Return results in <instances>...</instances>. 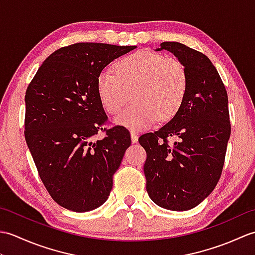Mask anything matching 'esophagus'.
Returning a JSON list of instances; mask_svg holds the SVG:
<instances>
[{
    "label": "esophagus",
    "instance_id": "1",
    "mask_svg": "<svg viewBox=\"0 0 255 255\" xmlns=\"http://www.w3.org/2000/svg\"><path fill=\"white\" fill-rule=\"evenodd\" d=\"M130 137H131V142L132 143H136L138 141V134L134 131L130 132Z\"/></svg>",
    "mask_w": 255,
    "mask_h": 255
}]
</instances>
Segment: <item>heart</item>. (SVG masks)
Instances as JSON below:
<instances>
[{
    "instance_id": "heart-1",
    "label": "heart",
    "mask_w": 255,
    "mask_h": 255,
    "mask_svg": "<svg viewBox=\"0 0 255 255\" xmlns=\"http://www.w3.org/2000/svg\"><path fill=\"white\" fill-rule=\"evenodd\" d=\"M116 74L102 71L97 77V94L104 110L115 115V123L131 130H144L156 119L170 121L180 110L187 91V71L175 58L161 53L137 51L115 63Z\"/></svg>"
}]
</instances>
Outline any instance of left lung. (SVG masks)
<instances>
[{
  "label": "left lung",
  "instance_id": "8db88e82",
  "mask_svg": "<svg viewBox=\"0 0 255 255\" xmlns=\"http://www.w3.org/2000/svg\"><path fill=\"white\" fill-rule=\"evenodd\" d=\"M187 71L180 110L154 132L139 138L147 152L143 171L149 197L162 208L196 207L217 185L230 138L228 95L217 69L204 53L181 42L164 41ZM175 142L168 143V138Z\"/></svg>",
  "mask_w": 255,
  "mask_h": 255
}]
</instances>
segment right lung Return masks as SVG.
<instances>
[{"label":"right lung","instance_id":"add662e5","mask_svg":"<svg viewBox=\"0 0 255 255\" xmlns=\"http://www.w3.org/2000/svg\"><path fill=\"white\" fill-rule=\"evenodd\" d=\"M136 46L79 42L60 48L38 69L25 95V139L39 176L57 204L85 213L104 204L113 175L131 144L126 128L106 137L107 116L96 81L107 64Z\"/></svg>","mask_w":255,"mask_h":255}]
</instances>
